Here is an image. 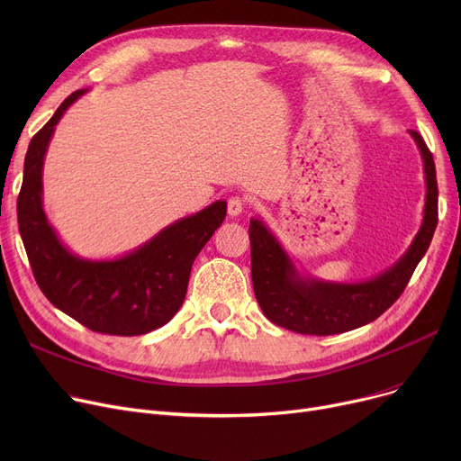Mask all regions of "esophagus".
<instances>
[{
	"label": "esophagus",
	"instance_id": "34e87169",
	"mask_svg": "<svg viewBox=\"0 0 461 461\" xmlns=\"http://www.w3.org/2000/svg\"><path fill=\"white\" fill-rule=\"evenodd\" d=\"M243 211H245V200H243V198L231 196V198L228 200V214H230V216H239Z\"/></svg>",
	"mask_w": 461,
	"mask_h": 461
}]
</instances>
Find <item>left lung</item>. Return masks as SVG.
I'll list each match as a JSON object with an SVG mask.
<instances>
[{
  "instance_id": "obj_1",
  "label": "left lung",
  "mask_w": 461,
  "mask_h": 461,
  "mask_svg": "<svg viewBox=\"0 0 461 461\" xmlns=\"http://www.w3.org/2000/svg\"><path fill=\"white\" fill-rule=\"evenodd\" d=\"M409 134L417 141L424 160V221L409 250L375 278L357 284L303 278L267 226L259 218H252L249 233L254 294L263 313L275 325L299 334H340L377 320L403 294L431 243L438 226L439 196L433 155L417 131H409Z\"/></svg>"
}]
</instances>
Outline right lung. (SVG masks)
Here are the masks:
<instances>
[{
  "label": "right lung",
  "mask_w": 461,
  "mask_h": 461,
  "mask_svg": "<svg viewBox=\"0 0 461 461\" xmlns=\"http://www.w3.org/2000/svg\"><path fill=\"white\" fill-rule=\"evenodd\" d=\"M78 89L32 138L18 194V230L44 297L84 327L113 336L151 332L181 308L192 263L226 218V202L169 224L134 252L108 261L70 254L42 209V164L58 121Z\"/></svg>",
  "instance_id": "1"
}]
</instances>
